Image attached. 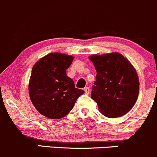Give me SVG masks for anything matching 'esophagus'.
Returning a JSON list of instances; mask_svg holds the SVG:
<instances>
[{
    "mask_svg": "<svg viewBox=\"0 0 157 157\" xmlns=\"http://www.w3.org/2000/svg\"><path fill=\"white\" fill-rule=\"evenodd\" d=\"M84 91H85L86 94H89V92H90V89H89V87L84 88Z\"/></svg>",
    "mask_w": 157,
    "mask_h": 157,
    "instance_id": "34e87169",
    "label": "esophagus"
}]
</instances>
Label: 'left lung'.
Here are the masks:
<instances>
[{"label":"left lung","instance_id":"obj_1","mask_svg":"<svg viewBox=\"0 0 157 157\" xmlns=\"http://www.w3.org/2000/svg\"><path fill=\"white\" fill-rule=\"evenodd\" d=\"M97 75L91 98L98 104L99 111L108 118L125 115L132 109L139 92L136 69L123 55L112 53L93 55Z\"/></svg>","mask_w":157,"mask_h":157}]
</instances>
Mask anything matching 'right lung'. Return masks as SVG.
<instances>
[{
	"label": "right lung",
	"instance_id": "obj_1",
	"mask_svg": "<svg viewBox=\"0 0 157 157\" xmlns=\"http://www.w3.org/2000/svg\"><path fill=\"white\" fill-rule=\"evenodd\" d=\"M75 58L60 53H51L33 65L29 82L33 104L41 114L59 119L73 109L84 91L75 88L66 69Z\"/></svg>",
	"mask_w": 157,
	"mask_h": 157
}]
</instances>
